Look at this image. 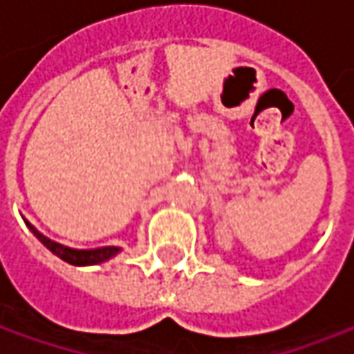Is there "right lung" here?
<instances>
[{
	"label": "right lung",
	"mask_w": 354,
	"mask_h": 354,
	"mask_svg": "<svg viewBox=\"0 0 354 354\" xmlns=\"http://www.w3.org/2000/svg\"><path fill=\"white\" fill-rule=\"evenodd\" d=\"M30 230L36 234V238H38L52 254H56L58 258H62L64 262H68V264L72 266H90V264H98V262H104V260H109V258H113L114 254L118 252V248H96V250H72V248H66L62 243H56V241L48 240V238H44L39 232H36L32 225H30Z\"/></svg>",
	"instance_id": "right-lung-1"
}]
</instances>
